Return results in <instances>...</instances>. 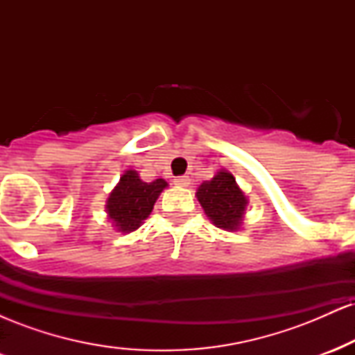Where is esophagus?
<instances>
[{
    "mask_svg": "<svg viewBox=\"0 0 355 355\" xmlns=\"http://www.w3.org/2000/svg\"><path fill=\"white\" fill-rule=\"evenodd\" d=\"M175 185L178 187H189L190 185V178L187 175H182V177L175 178Z\"/></svg>",
    "mask_w": 355,
    "mask_h": 355,
    "instance_id": "34e87169",
    "label": "esophagus"
}]
</instances>
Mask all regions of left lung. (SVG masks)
Instances as JSON below:
<instances>
[{
    "label": "left lung",
    "mask_w": 355,
    "mask_h": 355,
    "mask_svg": "<svg viewBox=\"0 0 355 355\" xmlns=\"http://www.w3.org/2000/svg\"><path fill=\"white\" fill-rule=\"evenodd\" d=\"M197 198L207 217L218 229H240L248 200L230 172L220 170L211 180L203 182L197 190Z\"/></svg>",
    "instance_id": "1"
}]
</instances>
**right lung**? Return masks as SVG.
<instances>
[{
	"label": "right lung",
	"instance_id": "right-lung-1",
	"mask_svg": "<svg viewBox=\"0 0 355 355\" xmlns=\"http://www.w3.org/2000/svg\"><path fill=\"white\" fill-rule=\"evenodd\" d=\"M166 189L164 178L146 183L135 170H126L107 200L108 218L118 232L130 234L137 230L152 214L158 195Z\"/></svg>",
	"mask_w": 355,
	"mask_h": 355
}]
</instances>
